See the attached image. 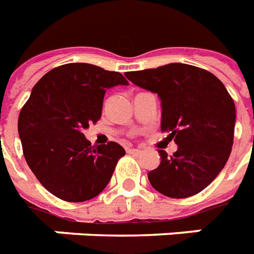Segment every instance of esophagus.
Masks as SVG:
<instances>
[{
  "mask_svg": "<svg viewBox=\"0 0 254 254\" xmlns=\"http://www.w3.org/2000/svg\"><path fill=\"white\" fill-rule=\"evenodd\" d=\"M127 152L131 154V155H139V154H142V150H139V148H127Z\"/></svg>",
  "mask_w": 254,
  "mask_h": 254,
  "instance_id": "esophagus-1",
  "label": "esophagus"
}]
</instances>
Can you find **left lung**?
Returning a JSON list of instances; mask_svg holds the SVG:
<instances>
[{
  "label": "left lung",
  "mask_w": 254,
  "mask_h": 254,
  "mask_svg": "<svg viewBox=\"0 0 254 254\" xmlns=\"http://www.w3.org/2000/svg\"><path fill=\"white\" fill-rule=\"evenodd\" d=\"M126 77L161 99V128L177 143L171 156L158 150L159 166L148 173L156 191L170 198L198 194L224 169L233 146L236 107L218 77L198 66L171 63L127 72Z\"/></svg>",
  "instance_id": "obj_1"
}]
</instances>
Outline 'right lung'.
<instances>
[{
  "label": "right lung",
  "instance_id": "1",
  "mask_svg": "<svg viewBox=\"0 0 254 254\" xmlns=\"http://www.w3.org/2000/svg\"><path fill=\"white\" fill-rule=\"evenodd\" d=\"M127 84L119 72L70 63L33 87L18 116V135L30 170L53 195L84 202L108 185L125 148L115 142L91 146L83 131L100 119L107 89Z\"/></svg>",
  "mask_w": 254,
  "mask_h": 254
}]
</instances>
